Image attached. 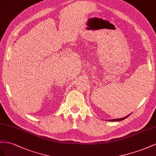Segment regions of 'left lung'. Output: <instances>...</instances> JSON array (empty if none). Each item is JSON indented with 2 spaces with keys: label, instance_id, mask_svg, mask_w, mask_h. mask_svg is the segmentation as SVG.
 Wrapping results in <instances>:
<instances>
[{
  "label": "left lung",
  "instance_id": "obj_1",
  "mask_svg": "<svg viewBox=\"0 0 156 156\" xmlns=\"http://www.w3.org/2000/svg\"><path fill=\"white\" fill-rule=\"evenodd\" d=\"M130 115V114H129ZM129 115H127V116H126V117H124V118H119V119H109V121H110V122H119V121H122V120H123V119H125L126 118H127Z\"/></svg>",
  "mask_w": 156,
  "mask_h": 156
}]
</instances>
